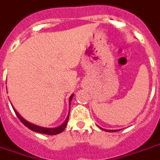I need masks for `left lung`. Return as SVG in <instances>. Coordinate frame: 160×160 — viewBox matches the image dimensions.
<instances>
[{"instance_id":"8db88e82","label":"left lung","mask_w":160,"mask_h":160,"mask_svg":"<svg viewBox=\"0 0 160 160\" xmlns=\"http://www.w3.org/2000/svg\"><path fill=\"white\" fill-rule=\"evenodd\" d=\"M101 129H103V128H101ZM104 131H107V132H116V131H117V130H105V129H104Z\"/></svg>"}]
</instances>
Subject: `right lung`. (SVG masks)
<instances>
[{
	"mask_svg": "<svg viewBox=\"0 0 160 160\" xmlns=\"http://www.w3.org/2000/svg\"><path fill=\"white\" fill-rule=\"evenodd\" d=\"M73 97V94H72V96L70 97V99H69V104H71V101H72V98ZM14 110V109H13ZM15 113H16L17 116H18V118L21 121V122L22 124L26 126L28 128H29L30 130L33 131V132H39V133H43V134H47V135H56V134H59V133L62 132L63 131L65 130V128L67 126V122H68V119H69V116H67V120L65 121V122L62 126H60L58 127H56V128H44V127H38V126H35V125H33L29 123V122H28L27 121H25L24 119H22L21 116H19L18 113L16 112V110H14Z\"/></svg>",
	"mask_w": 160,
	"mask_h": 160,
	"instance_id": "add662e5",
	"label": "right lung"
}]
</instances>
